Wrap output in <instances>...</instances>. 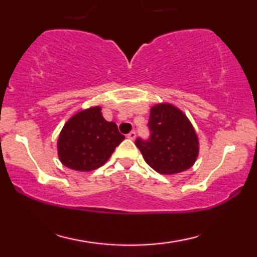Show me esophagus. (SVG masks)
<instances>
[{"mask_svg": "<svg viewBox=\"0 0 257 257\" xmlns=\"http://www.w3.org/2000/svg\"><path fill=\"white\" fill-rule=\"evenodd\" d=\"M127 137H128L129 139H132V141H134V139L136 138V133H135V132H130V133L127 135Z\"/></svg>", "mask_w": 257, "mask_h": 257, "instance_id": "34e87169", "label": "esophagus"}]
</instances>
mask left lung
I'll use <instances>...</instances> for the list:
<instances>
[{"label":"left lung","mask_w":257,"mask_h":257,"mask_svg":"<svg viewBox=\"0 0 257 257\" xmlns=\"http://www.w3.org/2000/svg\"><path fill=\"white\" fill-rule=\"evenodd\" d=\"M150 137H138L135 144L151 168L162 175H175L189 169L198 155V141L193 125L171 104L151 108L147 123Z\"/></svg>","instance_id":"left-lung-1"}]
</instances>
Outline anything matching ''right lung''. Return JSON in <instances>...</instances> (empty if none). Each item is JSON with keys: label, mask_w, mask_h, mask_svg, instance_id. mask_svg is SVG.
Here are the masks:
<instances>
[{"label": "right lung", "mask_w": 257, "mask_h": 257, "mask_svg": "<svg viewBox=\"0 0 257 257\" xmlns=\"http://www.w3.org/2000/svg\"><path fill=\"white\" fill-rule=\"evenodd\" d=\"M123 139L116 124L103 118L101 107L87 108L64 124L58 142L59 158L72 170H94L110 159Z\"/></svg>", "instance_id": "1"}]
</instances>
